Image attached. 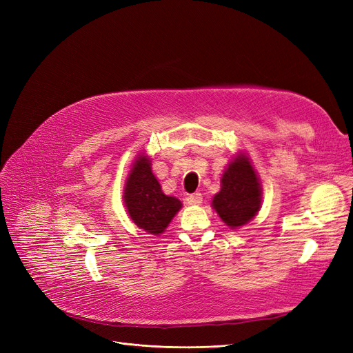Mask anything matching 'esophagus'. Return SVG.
Returning <instances> with one entry per match:
<instances>
[{"label":"esophagus","instance_id":"obj_1","mask_svg":"<svg viewBox=\"0 0 353 353\" xmlns=\"http://www.w3.org/2000/svg\"><path fill=\"white\" fill-rule=\"evenodd\" d=\"M188 203L189 205H201L202 203V195L201 193H193L188 198Z\"/></svg>","mask_w":353,"mask_h":353}]
</instances>
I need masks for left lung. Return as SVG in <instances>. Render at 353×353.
<instances>
[{
	"instance_id": "8db88e82",
	"label": "left lung",
	"mask_w": 353,
	"mask_h": 353,
	"mask_svg": "<svg viewBox=\"0 0 353 353\" xmlns=\"http://www.w3.org/2000/svg\"><path fill=\"white\" fill-rule=\"evenodd\" d=\"M263 202L259 177L246 152H239L225 165L221 174V189L215 193L211 205L221 221L232 230L251 221Z\"/></svg>"
}]
</instances>
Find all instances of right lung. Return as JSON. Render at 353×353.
Returning a JSON list of instances; mask_svg holds the SVG:
<instances>
[{
    "label": "right lung",
    "instance_id": "obj_1",
    "mask_svg": "<svg viewBox=\"0 0 353 353\" xmlns=\"http://www.w3.org/2000/svg\"><path fill=\"white\" fill-rule=\"evenodd\" d=\"M124 207L130 220L143 232L160 236L183 207L176 196L163 192L151 168L148 154L136 155L123 190Z\"/></svg>",
    "mask_w": 353,
    "mask_h": 353
}]
</instances>
